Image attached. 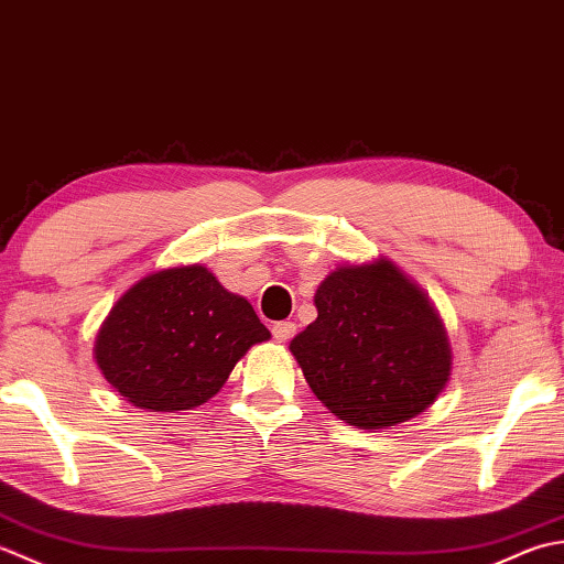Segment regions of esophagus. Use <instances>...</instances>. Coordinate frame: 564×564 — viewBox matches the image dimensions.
Returning a JSON list of instances; mask_svg holds the SVG:
<instances>
[{"mask_svg":"<svg viewBox=\"0 0 564 564\" xmlns=\"http://www.w3.org/2000/svg\"><path fill=\"white\" fill-rule=\"evenodd\" d=\"M296 333V326L292 324V321H278V324L272 326V336L278 343H286Z\"/></svg>","mask_w":564,"mask_h":564,"instance_id":"1","label":"esophagus"}]
</instances>
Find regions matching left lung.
<instances>
[{"label": "left lung", "mask_w": 564, "mask_h": 564, "mask_svg": "<svg viewBox=\"0 0 564 564\" xmlns=\"http://www.w3.org/2000/svg\"><path fill=\"white\" fill-rule=\"evenodd\" d=\"M316 321L290 350L312 392L365 431L426 411L445 389L453 352L429 294L392 260L340 265L314 294Z\"/></svg>", "instance_id": "1"}]
</instances>
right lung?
<instances>
[{
  "instance_id": "right-lung-1",
  "label": "right lung",
  "mask_w": 564,
  "mask_h": 564,
  "mask_svg": "<svg viewBox=\"0 0 564 564\" xmlns=\"http://www.w3.org/2000/svg\"><path fill=\"white\" fill-rule=\"evenodd\" d=\"M270 338L248 299L202 265L145 274L111 306L95 360L138 409L187 411L226 384L236 362Z\"/></svg>"
}]
</instances>
